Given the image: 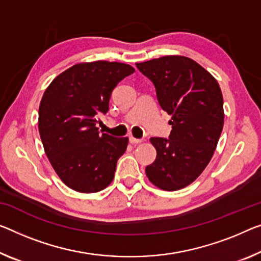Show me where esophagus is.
Segmentation results:
<instances>
[{
	"mask_svg": "<svg viewBox=\"0 0 261 261\" xmlns=\"http://www.w3.org/2000/svg\"><path fill=\"white\" fill-rule=\"evenodd\" d=\"M143 141V139H136L133 138V136H129V142L133 143V144H138V143H141Z\"/></svg>",
	"mask_w": 261,
	"mask_h": 261,
	"instance_id": "esophagus-1",
	"label": "esophagus"
}]
</instances>
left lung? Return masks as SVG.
Here are the masks:
<instances>
[{"mask_svg":"<svg viewBox=\"0 0 261 261\" xmlns=\"http://www.w3.org/2000/svg\"><path fill=\"white\" fill-rule=\"evenodd\" d=\"M136 67L154 84L160 106L171 115L169 139H150L158 155L146 167L147 177L162 190H179L202 174L217 147L224 125L222 91L209 72L183 56Z\"/></svg>","mask_w":261,"mask_h":261,"instance_id":"1","label":"left lung"}]
</instances>
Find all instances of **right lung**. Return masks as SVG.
I'll return each instance as SVG.
<instances>
[{
    "mask_svg": "<svg viewBox=\"0 0 261 261\" xmlns=\"http://www.w3.org/2000/svg\"><path fill=\"white\" fill-rule=\"evenodd\" d=\"M117 62L82 63L64 71L45 90L38 112V129L45 154L62 181L75 191L98 192L114 178L128 138L100 133L99 114L110 110L118 83L132 74Z\"/></svg>",
    "mask_w": 261,
    "mask_h": 261,
    "instance_id": "add662e5",
    "label": "right lung"
}]
</instances>
